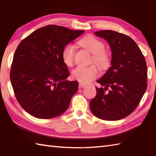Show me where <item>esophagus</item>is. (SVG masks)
I'll use <instances>...</instances> for the list:
<instances>
[{"label":"esophagus","mask_w":156,"mask_h":156,"mask_svg":"<svg viewBox=\"0 0 156 156\" xmlns=\"http://www.w3.org/2000/svg\"><path fill=\"white\" fill-rule=\"evenodd\" d=\"M86 87H87V84H83V83L79 84V88H84Z\"/></svg>","instance_id":"obj_1"}]
</instances>
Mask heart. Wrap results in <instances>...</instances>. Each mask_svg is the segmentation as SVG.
I'll use <instances>...</instances> for the list:
<instances>
[{"label": "heart", "mask_w": 156, "mask_h": 156, "mask_svg": "<svg viewBox=\"0 0 156 156\" xmlns=\"http://www.w3.org/2000/svg\"><path fill=\"white\" fill-rule=\"evenodd\" d=\"M79 44L92 54V62H95L102 68H105L109 65L110 58L108 53L105 50L103 43L92 36H87L79 41ZM75 46L72 44L64 45L62 51L63 62L68 66H72L74 60ZM99 74L98 68L96 65L88 67L78 66L72 72V77L81 83L87 84L94 80Z\"/></svg>", "instance_id": "heart-1"}]
</instances>
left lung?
I'll return each instance as SVG.
<instances>
[{"label": "left lung", "instance_id": "1", "mask_svg": "<svg viewBox=\"0 0 156 156\" xmlns=\"http://www.w3.org/2000/svg\"><path fill=\"white\" fill-rule=\"evenodd\" d=\"M94 34L110 45L112 66L97 80L104 88H96L97 93L90 102V110L102 120H120L135 111L146 90V62L136 43L128 35L111 30Z\"/></svg>", "mask_w": 156, "mask_h": 156}]
</instances>
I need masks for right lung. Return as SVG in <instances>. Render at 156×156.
Segmentation results:
<instances>
[{"label": "right lung", "mask_w": 156, "mask_h": 156, "mask_svg": "<svg viewBox=\"0 0 156 156\" xmlns=\"http://www.w3.org/2000/svg\"><path fill=\"white\" fill-rule=\"evenodd\" d=\"M83 33L49 25L37 29L19 44L10 79L16 100L28 113L47 119L67 110L78 82L66 80L69 72L62 51Z\"/></svg>", "instance_id": "right-lung-1"}]
</instances>
